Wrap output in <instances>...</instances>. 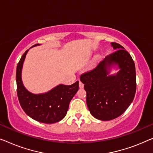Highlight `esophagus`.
<instances>
[{
	"mask_svg": "<svg viewBox=\"0 0 153 153\" xmlns=\"http://www.w3.org/2000/svg\"><path fill=\"white\" fill-rule=\"evenodd\" d=\"M79 87L80 88V89H82V88L84 87V84L81 81L79 82Z\"/></svg>",
	"mask_w": 153,
	"mask_h": 153,
	"instance_id": "obj_1",
	"label": "esophagus"
}]
</instances>
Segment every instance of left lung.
I'll return each instance as SVG.
<instances>
[{"label": "left lung", "mask_w": 153, "mask_h": 153, "mask_svg": "<svg viewBox=\"0 0 153 153\" xmlns=\"http://www.w3.org/2000/svg\"><path fill=\"white\" fill-rule=\"evenodd\" d=\"M111 45L115 52L80 76L87 92L88 109L94 117L101 120L114 119L124 113L136 92V71L132 57L120 44L112 42ZM114 67L120 71L110 75Z\"/></svg>", "instance_id": "left-lung-1"}]
</instances>
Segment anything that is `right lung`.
<instances>
[{
  "label": "right lung",
  "instance_id": "obj_1",
  "mask_svg": "<svg viewBox=\"0 0 153 153\" xmlns=\"http://www.w3.org/2000/svg\"><path fill=\"white\" fill-rule=\"evenodd\" d=\"M28 51L23 55L16 67L17 95L21 106L27 116L36 121L44 123L59 121L66 116L71 100L78 91L79 82L71 85L60 84L46 93L34 94L30 92L21 78L23 62Z\"/></svg>",
  "mask_w": 153,
  "mask_h": 153
}]
</instances>
